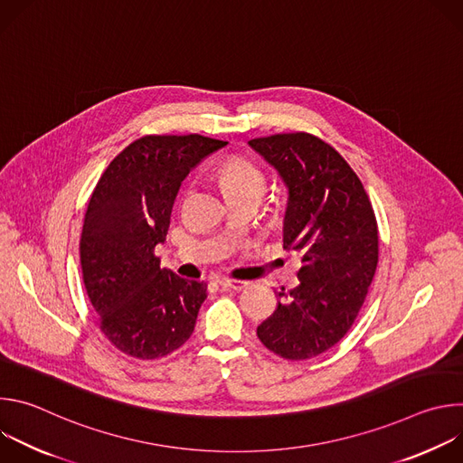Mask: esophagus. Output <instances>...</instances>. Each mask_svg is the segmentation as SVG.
<instances>
[{
	"instance_id": "34e87169",
	"label": "esophagus",
	"mask_w": 463,
	"mask_h": 463,
	"mask_svg": "<svg viewBox=\"0 0 463 463\" xmlns=\"http://www.w3.org/2000/svg\"><path fill=\"white\" fill-rule=\"evenodd\" d=\"M220 284H222V288L234 289V291H241V289H245L249 286V282L236 280V279H220Z\"/></svg>"
}]
</instances>
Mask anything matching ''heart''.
<instances>
[{
  "instance_id": "heart-1",
  "label": "heart",
  "mask_w": 463,
  "mask_h": 463,
  "mask_svg": "<svg viewBox=\"0 0 463 463\" xmlns=\"http://www.w3.org/2000/svg\"><path fill=\"white\" fill-rule=\"evenodd\" d=\"M220 183L225 194L231 197L238 195H261L266 186V175L247 157H229L218 168Z\"/></svg>"
}]
</instances>
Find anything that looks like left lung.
Listing matches in <instances>:
<instances>
[{
	"mask_svg": "<svg viewBox=\"0 0 463 463\" xmlns=\"http://www.w3.org/2000/svg\"><path fill=\"white\" fill-rule=\"evenodd\" d=\"M289 190L284 247L300 256V284L277 293L275 313L256 334L289 361L334 348L355 322L379 260L370 197L345 157L306 131L250 139Z\"/></svg>",
	"mask_w": 463,
	"mask_h": 463,
	"instance_id": "obj_1",
	"label": "left lung"
}]
</instances>
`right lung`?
I'll return each mask as SVG.
<instances>
[{"label": "right lung", "instance_id": "1", "mask_svg": "<svg viewBox=\"0 0 463 463\" xmlns=\"http://www.w3.org/2000/svg\"><path fill=\"white\" fill-rule=\"evenodd\" d=\"M225 145L197 134L145 136L109 163L91 194L82 280L100 332L129 357H165L194 332L207 284L161 268L156 245L166 240L181 181Z\"/></svg>", "mask_w": 463, "mask_h": 463}]
</instances>
